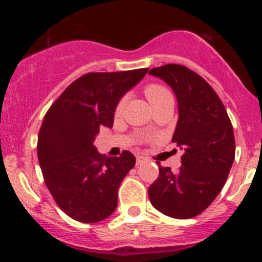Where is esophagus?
<instances>
[{
  "instance_id": "34e87169",
  "label": "esophagus",
  "mask_w": 262,
  "mask_h": 262,
  "mask_svg": "<svg viewBox=\"0 0 262 262\" xmlns=\"http://www.w3.org/2000/svg\"><path fill=\"white\" fill-rule=\"evenodd\" d=\"M147 161V158L146 157H143V156H138V157H137V165H142V163L143 162H146Z\"/></svg>"
}]
</instances>
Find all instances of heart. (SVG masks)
<instances>
[{
    "instance_id": "1",
    "label": "heart",
    "mask_w": 262,
    "mask_h": 262,
    "mask_svg": "<svg viewBox=\"0 0 262 262\" xmlns=\"http://www.w3.org/2000/svg\"><path fill=\"white\" fill-rule=\"evenodd\" d=\"M168 95H171L170 91L167 89H165L163 86H160V84H149V86L146 87V96L150 104H155L156 101L161 100L162 97L168 96ZM123 106L124 100H120V102L118 104V107H116V113H120Z\"/></svg>"
}]
</instances>
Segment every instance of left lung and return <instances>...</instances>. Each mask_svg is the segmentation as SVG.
I'll list each match as a JSON object with an SVG mask.
<instances>
[{
	"instance_id": "left-lung-1",
	"label": "left lung",
	"mask_w": 262,
	"mask_h": 262,
	"mask_svg": "<svg viewBox=\"0 0 262 262\" xmlns=\"http://www.w3.org/2000/svg\"><path fill=\"white\" fill-rule=\"evenodd\" d=\"M172 89L179 119L172 142L184 150L180 170L160 166L148 189L158 212L189 219L207 209L221 192L234 161V134L227 110L204 78L180 64L149 71Z\"/></svg>"
}]
</instances>
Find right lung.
Returning a JSON list of instances; mask_svg holds the SVG:
<instances>
[{"instance_id":"obj_1","label":"right lung","mask_w":262,"mask_h":262,"mask_svg":"<svg viewBox=\"0 0 262 262\" xmlns=\"http://www.w3.org/2000/svg\"><path fill=\"white\" fill-rule=\"evenodd\" d=\"M147 72L87 73L72 82L44 116L39 165L53 199L75 221L96 223L118 207L119 186L136 157L128 150L120 157L101 156L94 142L100 128H112L121 97Z\"/></svg>"}]
</instances>
